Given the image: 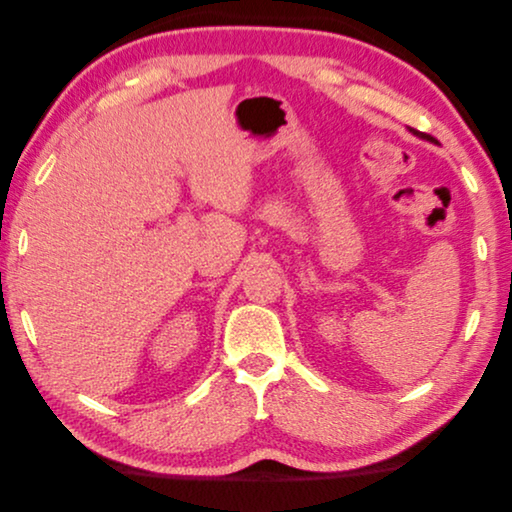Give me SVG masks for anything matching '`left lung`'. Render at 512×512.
<instances>
[{
  "instance_id": "1",
  "label": "left lung",
  "mask_w": 512,
  "mask_h": 512,
  "mask_svg": "<svg viewBox=\"0 0 512 512\" xmlns=\"http://www.w3.org/2000/svg\"><path fill=\"white\" fill-rule=\"evenodd\" d=\"M410 132H412V134H416L418 138H425V141H431V143H436V138H433V136H429V134H425V132H418V130H412V128H410Z\"/></svg>"
}]
</instances>
